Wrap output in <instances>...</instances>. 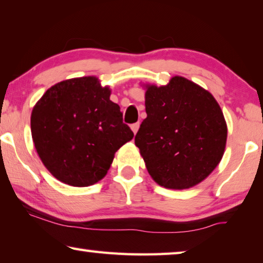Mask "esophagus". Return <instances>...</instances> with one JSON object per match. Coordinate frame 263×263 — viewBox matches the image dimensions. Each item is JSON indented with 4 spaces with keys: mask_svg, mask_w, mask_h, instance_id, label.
Instances as JSON below:
<instances>
[{
    "mask_svg": "<svg viewBox=\"0 0 263 263\" xmlns=\"http://www.w3.org/2000/svg\"><path fill=\"white\" fill-rule=\"evenodd\" d=\"M130 128H132V130L134 132V134H136L137 130H139V128H140V123H139V122H137V123H133L132 126H130Z\"/></svg>",
    "mask_w": 263,
    "mask_h": 263,
    "instance_id": "obj_1",
    "label": "esophagus"
}]
</instances>
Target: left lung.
I'll use <instances>...</instances> for the list:
<instances>
[{"instance_id":"1","label":"left lung","mask_w":263,"mask_h":263,"mask_svg":"<svg viewBox=\"0 0 263 263\" xmlns=\"http://www.w3.org/2000/svg\"><path fill=\"white\" fill-rule=\"evenodd\" d=\"M145 112L135 136L149 175L169 189L203 181L223 156L227 124L211 92L182 76L145 86Z\"/></svg>"}]
</instances>
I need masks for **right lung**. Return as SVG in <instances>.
Returning <instances> with one entry per match:
<instances>
[{
    "label": "right lung",
    "instance_id": "add662e5",
    "mask_svg": "<svg viewBox=\"0 0 263 263\" xmlns=\"http://www.w3.org/2000/svg\"><path fill=\"white\" fill-rule=\"evenodd\" d=\"M94 76L49 88L31 112V136L40 159L56 179L74 187L102 180L115 153L134 133L119 104Z\"/></svg>",
    "mask_w": 263,
    "mask_h": 263
}]
</instances>
